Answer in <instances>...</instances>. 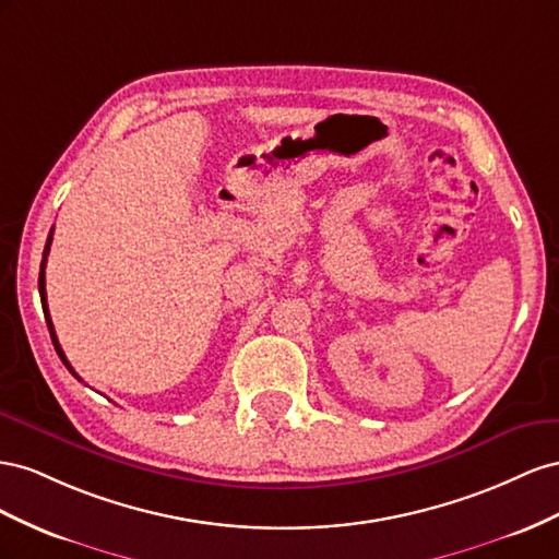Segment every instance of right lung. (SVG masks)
I'll list each match as a JSON object with an SVG mask.
<instances>
[{
  "label": "right lung",
  "mask_w": 559,
  "mask_h": 559,
  "mask_svg": "<svg viewBox=\"0 0 559 559\" xmlns=\"http://www.w3.org/2000/svg\"><path fill=\"white\" fill-rule=\"evenodd\" d=\"M51 241H53V229H51V234H49V238H46V248H44V258H41V266H39V297H41V307H44V313H46V325H49V332H51V340H53V346H56V350H58V356H60V360H62V365H66V368L76 377V372L72 370V365L68 362V358H66V354H62V348H60V344H58V337H56V330H53V323H51V316H49V305H46V258H49V250H51ZM79 379V377H76Z\"/></svg>",
  "instance_id": "1"
}]
</instances>
